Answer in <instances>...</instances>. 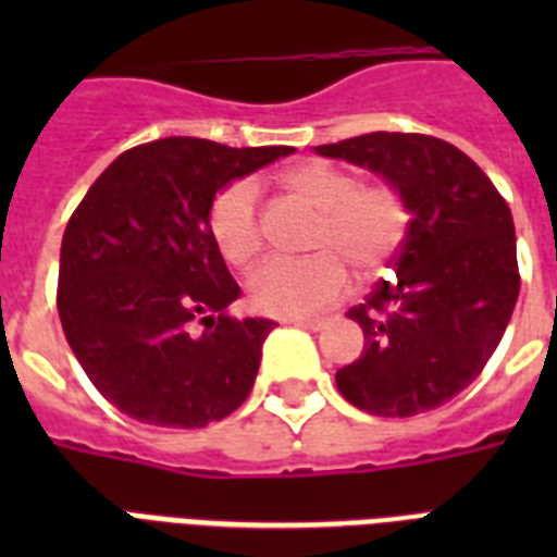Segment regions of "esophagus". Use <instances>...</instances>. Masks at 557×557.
Segmentation results:
<instances>
[{
  "mask_svg": "<svg viewBox=\"0 0 557 557\" xmlns=\"http://www.w3.org/2000/svg\"><path fill=\"white\" fill-rule=\"evenodd\" d=\"M295 326H304V330H312V332H321V330H326V318H295Z\"/></svg>",
  "mask_w": 557,
  "mask_h": 557,
  "instance_id": "34e87169",
  "label": "esophagus"
}]
</instances>
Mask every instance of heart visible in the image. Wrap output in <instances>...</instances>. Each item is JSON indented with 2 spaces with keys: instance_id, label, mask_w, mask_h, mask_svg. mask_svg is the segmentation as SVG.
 Wrapping results in <instances>:
<instances>
[{
  "instance_id": "heart-1",
  "label": "heart",
  "mask_w": 557,
  "mask_h": 557,
  "mask_svg": "<svg viewBox=\"0 0 557 557\" xmlns=\"http://www.w3.org/2000/svg\"><path fill=\"white\" fill-rule=\"evenodd\" d=\"M280 185L318 210L306 260H271L248 280L253 309L277 318H304L330 309L349 292V272L358 280L381 277L405 248L410 205L405 190L387 178L358 182L352 170L330 161H304L280 173ZM208 231L219 253L234 269H248L262 253L260 193L236 178L213 196Z\"/></svg>"
}]
</instances>
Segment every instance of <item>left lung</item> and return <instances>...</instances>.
Returning <instances> with one entry per match:
<instances>
[{"label":"left lung","instance_id":"8db88e82","mask_svg":"<svg viewBox=\"0 0 557 557\" xmlns=\"http://www.w3.org/2000/svg\"><path fill=\"white\" fill-rule=\"evenodd\" d=\"M405 190L410 234L381 280L349 309L367 347L341 367V396L372 416L445 405L483 372L520 292L511 210L454 144L419 133H370L318 147Z\"/></svg>","mask_w":557,"mask_h":557}]
</instances>
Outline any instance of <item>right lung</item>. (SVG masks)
I'll list each match as a JSON object with an SVG mask.
<instances>
[{"instance_id":"1","label":"right lung","mask_w":557,"mask_h":557,"mask_svg":"<svg viewBox=\"0 0 557 557\" xmlns=\"http://www.w3.org/2000/svg\"><path fill=\"white\" fill-rule=\"evenodd\" d=\"M288 152L159 138L121 152L74 208L57 312L89 381L121 413L205 428L248 398L274 321L225 314L243 292L210 239L208 208L227 182Z\"/></svg>"}]
</instances>
